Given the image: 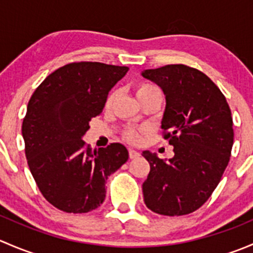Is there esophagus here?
<instances>
[{"label":"esophagus","mask_w":253,"mask_h":253,"mask_svg":"<svg viewBox=\"0 0 253 253\" xmlns=\"http://www.w3.org/2000/svg\"><path fill=\"white\" fill-rule=\"evenodd\" d=\"M129 158H131V159H136V158H138L139 155V152H137V150H134V149H129Z\"/></svg>","instance_id":"1"}]
</instances>
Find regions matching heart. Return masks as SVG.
<instances>
[{
  "label": "heart",
  "mask_w": 253,
  "mask_h": 253,
  "mask_svg": "<svg viewBox=\"0 0 253 253\" xmlns=\"http://www.w3.org/2000/svg\"><path fill=\"white\" fill-rule=\"evenodd\" d=\"M153 93H162V91L159 90V88H158L157 85H154V84H150V83H141L137 85L136 95L139 100L143 98H145V96L150 95V94H153ZM115 95H116V94H115V91H111V93L109 94L108 98H106V101H105L106 108H110V106L112 105V103H114V100H115ZM143 133H144V129L128 128L125 131V138L131 143H138V142H141Z\"/></svg>",
  "instance_id": "1"
}]
</instances>
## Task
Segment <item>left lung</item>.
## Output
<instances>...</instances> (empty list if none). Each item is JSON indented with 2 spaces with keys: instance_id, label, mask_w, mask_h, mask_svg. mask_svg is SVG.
<instances>
[{
  "instance_id": "left-lung-1",
  "label": "left lung",
  "mask_w": 253,
  "mask_h": 253,
  "mask_svg": "<svg viewBox=\"0 0 253 253\" xmlns=\"http://www.w3.org/2000/svg\"><path fill=\"white\" fill-rule=\"evenodd\" d=\"M142 76L164 91L162 128L175 153L167 162L143 152L150 165L142 186L144 203L162 215L190 214L211 197L230 160V108L214 82L196 68L167 65L143 71Z\"/></svg>"
}]
</instances>
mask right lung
<instances>
[{"mask_svg": "<svg viewBox=\"0 0 253 253\" xmlns=\"http://www.w3.org/2000/svg\"><path fill=\"white\" fill-rule=\"evenodd\" d=\"M126 66L73 62L44 79L28 103L22 134L30 172L48 203L88 213L105 200V183L128 159L121 143L91 149L83 136L101 114Z\"/></svg>", "mask_w": 253, "mask_h": 253, "instance_id": "1", "label": "right lung"}]
</instances>
